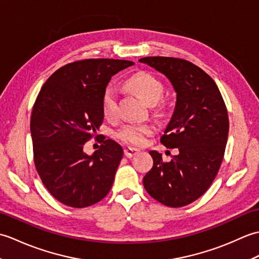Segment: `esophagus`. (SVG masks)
I'll list each match as a JSON object with an SVG mask.
<instances>
[{
    "label": "esophagus",
    "instance_id": "34e87169",
    "mask_svg": "<svg viewBox=\"0 0 259 259\" xmlns=\"http://www.w3.org/2000/svg\"><path fill=\"white\" fill-rule=\"evenodd\" d=\"M140 152L139 149H137V148H125L124 149V156L126 158H133L134 156L138 155V153Z\"/></svg>",
    "mask_w": 259,
    "mask_h": 259
}]
</instances>
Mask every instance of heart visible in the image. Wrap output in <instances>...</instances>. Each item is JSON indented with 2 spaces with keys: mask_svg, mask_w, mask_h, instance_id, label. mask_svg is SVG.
Masks as SVG:
<instances>
[{
  "mask_svg": "<svg viewBox=\"0 0 259 259\" xmlns=\"http://www.w3.org/2000/svg\"><path fill=\"white\" fill-rule=\"evenodd\" d=\"M125 84L131 90L145 99L149 104H156L163 95V85L155 75L149 72H138L131 75L126 80ZM102 110L107 118L112 119L118 113V96L114 88L109 87L106 89L102 97ZM153 133L150 124L147 123H129L123 125L119 130V139L130 145L142 146L147 141V137Z\"/></svg>",
  "mask_w": 259,
  "mask_h": 259,
  "instance_id": "b5f03b06",
  "label": "heart"
}]
</instances>
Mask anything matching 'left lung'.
Returning <instances> with one entry per match:
<instances>
[{
    "mask_svg": "<svg viewBox=\"0 0 259 259\" xmlns=\"http://www.w3.org/2000/svg\"><path fill=\"white\" fill-rule=\"evenodd\" d=\"M139 62L162 73L177 93L172 117L161 144L177 148L169 162L156 150L144 186L153 199L168 207L189 205L210 187L224 158L229 121L217 84L205 71L183 59L147 57Z\"/></svg>",
    "mask_w": 259,
    "mask_h": 259,
    "instance_id": "1",
    "label": "left lung"
}]
</instances>
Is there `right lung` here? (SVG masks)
Wrapping results in <instances>:
<instances>
[{
  "label": "right lung",
  "mask_w": 259,
  "mask_h": 259,
  "mask_svg": "<svg viewBox=\"0 0 259 259\" xmlns=\"http://www.w3.org/2000/svg\"><path fill=\"white\" fill-rule=\"evenodd\" d=\"M133 64L113 59L76 61L57 70L38 93L30 123L35 168L64 205H95L111 189L122 147L102 140L89 156L83 146L102 123V97L111 76Z\"/></svg>",
  "instance_id": "1"
}]
</instances>
